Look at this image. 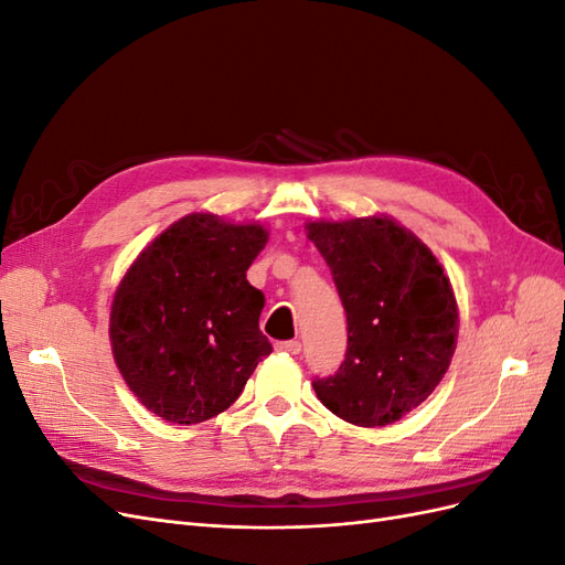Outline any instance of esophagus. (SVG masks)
Instances as JSON below:
<instances>
[{"label":"esophagus","mask_w":565,"mask_h":565,"mask_svg":"<svg viewBox=\"0 0 565 565\" xmlns=\"http://www.w3.org/2000/svg\"><path fill=\"white\" fill-rule=\"evenodd\" d=\"M276 349H278L280 353H292V355H297V353L301 351V341H299V339H287V341H278Z\"/></svg>","instance_id":"34e87169"}]
</instances>
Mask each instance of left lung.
I'll return each mask as SVG.
<instances>
[{
    "instance_id": "obj_1",
    "label": "left lung",
    "mask_w": 565,
    "mask_h": 565,
    "mask_svg": "<svg viewBox=\"0 0 565 565\" xmlns=\"http://www.w3.org/2000/svg\"><path fill=\"white\" fill-rule=\"evenodd\" d=\"M332 270L349 347L320 403L355 426H386L431 396L457 344L450 280L417 235L386 216L306 226Z\"/></svg>"
}]
</instances>
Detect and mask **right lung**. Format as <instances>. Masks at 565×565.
I'll return each instance as SVG.
<instances>
[{
    "instance_id": "1",
    "label": "right lung",
    "mask_w": 565,
    "mask_h": 565,
    "mask_svg": "<svg viewBox=\"0 0 565 565\" xmlns=\"http://www.w3.org/2000/svg\"><path fill=\"white\" fill-rule=\"evenodd\" d=\"M268 233L191 214L158 235L119 282L115 363L150 413L198 424L228 409L273 351L259 330L264 292L247 268Z\"/></svg>"
}]
</instances>
